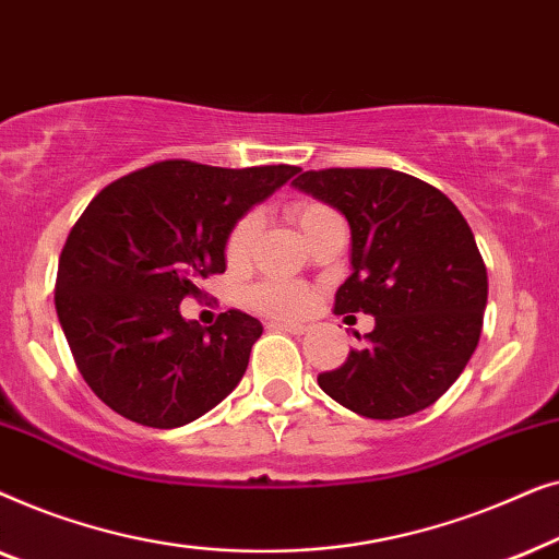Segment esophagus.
I'll list each match as a JSON object with an SVG mask.
<instances>
[{
    "instance_id": "obj_1",
    "label": "esophagus",
    "mask_w": 559,
    "mask_h": 559,
    "mask_svg": "<svg viewBox=\"0 0 559 559\" xmlns=\"http://www.w3.org/2000/svg\"><path fill=\"white\" fill-rule=\"evenodd\" d=\"M270 328H274V331H287L293 335H302L305 331H308V328L300 325V323H272Z\"/></svg>"
}]
</instances>
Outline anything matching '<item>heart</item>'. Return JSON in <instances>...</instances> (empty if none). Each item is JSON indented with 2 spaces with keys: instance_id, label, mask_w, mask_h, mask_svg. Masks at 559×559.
<instances>
[{
  "instance_id": "obj_1",
  "label": "heart",
  "mask_w": 559,
  "mask_h": 559,
  "mask_svg": "<svg viewBox=\"0 0 559 559\" xmlns=\"http://www.w3.org/2000/svg\"><path fill=\"white\" fill-rule=\"evenodd\" d=\"M289 216H293L295 224L300 226V231L305 234L308 228L316 226L318 221L335 216V213L323 203L300 201V203L289 205ZM257 234H259L257 213H247V216H241L239 221H236L231 234H228V239H226V262L231 266H241L243 262H247L251 254V247H254ZM249 302H251V308L264 312V316L297 318L310 308V295H308V289H305L302 285H297V282L264 280V282H257V285L249 289Z\"/></svg>"
}]
</instances>
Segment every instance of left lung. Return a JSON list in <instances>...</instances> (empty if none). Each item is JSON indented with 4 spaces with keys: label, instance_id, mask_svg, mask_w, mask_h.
<instances>
[{
    "label": "left lung",
    "instance_id": "left-lung-1",
    "mask_svg": "<svg viewBox=\"0 0 559 559\" xmlns=\"http://www.w3.org/2000/svg\"><path fill=\"white\" fill-rule=\"evenodd\" d=\"M293 186L346 216L350 277L335 312L377 323L343 366L320 373V389L369 419L430 407L463 373L484 325L488 277L468 221L438 188L389 167L308 170Z\"/></svg>",
    "mask_w": 559,
    "mask_h": 559
}]
</instances>
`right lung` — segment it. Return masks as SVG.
Masks as SVG:
<instances>
[{
  "instance_id": "right-lung-1",
  "label": "right lung",
  "mask_w": 559,
  "mask_h": 559,
  "mask_svg": "<svg viewBox=\"0 0 559 559\" xmlns=\"http://www.w3.org/2000/svg\"><path fill=\"white\" fill-rule=\"evenodd\" d=\"M297 173L165 159L88 203L60 254L56 310L81 377L106 407L173 430L234 392L262 323L228 310L203 328L180 316V302L226 272L236 221Z\"/></svg>"
}]
</instances>
